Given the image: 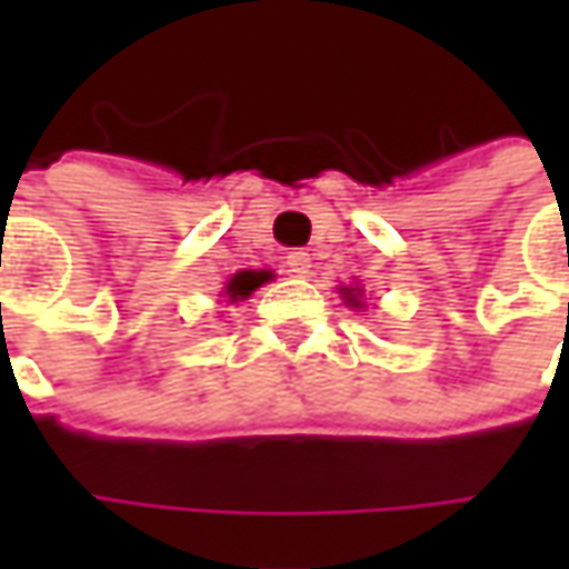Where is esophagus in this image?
Masks as SVG:
<instances>
[{
    "label": "esophagus",
    "mask_w": 569,
    "mask_h": 569,
    "mask_svg": "<svg viewBox=\"0 0 569 569\" xmlns=\"http://www.w3.org/2000/svg\"><path fill=\"white\" fill-rule=\"evenodd\" d=\"M284 266H288V272L291 274H300V278H307L310 274V252H303V250H295V252H288L284 256Z\"/></svg>",
    "instance_id": "esophagus-1"
}]
</instances>
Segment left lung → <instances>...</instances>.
<instances>
[{
	"label": "left lung",
	"mask_w": 569,
	"mask_h": 569,
	"mask_svg": "<svg viewBox=\"0 0 569 569\" xmlns=\"http://www.w3.org/2000/svg\"><path fill=\"white\" fill-rule=\"evenodd\" d=\"M341 297L348 307H361V288H341Z\"/></svg>",
	"instance_id": "obj_1"
}]
</instances>
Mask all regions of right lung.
Segmentation results:
<instances>
[{
    "label": "right lung",
    "mask_w": 569,
    "mask_h": 569,
    "mask_svg": "<svg viewBox=\"0 0 569 569\" xmlns=\"http://www.w3.org/2000/svg\"><path fill=\"white\" fill-rule=\"evenodd\" d=\"M272 278V272H259V269H247V272H237L228 281V291L224 295L230 300H247V297L256 291V288H262L266 281Z\"/></svg>",
    "instance_id": "add662e5"
}]
</instances>
